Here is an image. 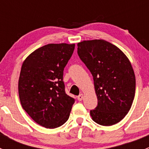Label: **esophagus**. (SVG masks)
Wrapping results in <instances>:
<instances>
[{
    "label": "esophagus",
    "mask_w": 149,
    "mask_h": 149,
    "mask_svg": "<svg viewBox=\"0 0 149 149\" xmlns=\"http://www.w3.org/2000/svg\"><path fill=\"white\" fill-rule=\"evenodd\" d=\"M83 99H84V94H81L78 97V100H79V101H81Z\"/></svg>",
    "instance_id": "esophagus-1"
}]
</instances>
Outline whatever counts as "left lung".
I'll use <instances>...</instances> for the list:
<instances>
[{
  "label": "left lung",
  "mask_w": 149,
  "mask_h": 149,
  "mask_svg": "<svg viewBox=\"0 0 149 149\" xmlns=\"http://www.w3.org/2000/svg\"><path fill=\"white\" fill-rule=\"evenodd\" d=\"M79 58L92 74L97 107L90 111L97 124L110 126L128 113L136 92V76L130 61L117 46L104 40L77 44Z\"/></svg>",
  "instance_id": "obj_1"
}]
</instances>
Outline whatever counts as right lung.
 <instances>
[{
	"instance_id": "add662e5",
	"label": "right lung",
	"mask_w": 149,
	"mask_h": 149,
	"mask_svg": "<svg viewBox=\"0 0 149 149\" xmlns=\"http://www.w3.org/2000/svg\"><path fill=\"white\" fill-rule=\"evenodd\" d=\"M75 44H51L31 52L24 61L18 84L21 104L40 125L56 128L70 116L75 100L65 92L63 70Z\"/></svg>"
}]
</instances>
